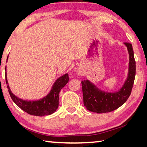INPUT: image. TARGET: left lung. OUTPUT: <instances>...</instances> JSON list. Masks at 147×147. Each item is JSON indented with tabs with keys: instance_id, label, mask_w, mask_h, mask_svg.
I'll list each match as a JSON object with an SVG mask.
<instances>
[{
	"instance_id": "8db88e82",
	"label": "left lung",
	"mask_w": 147,
	"mask_h": 147,
	"mask_svg": "<svg viewBox=\"0 0 147 147\" xmlns=\"http://www.w3.org/2000/svg\"><path fill=\"white\" fill-rule=\"evenodd\" d=\"M129 53L127 78L118 92L111 93L99 90L88 80L82 81L84 105L87 110L97 113L113 111L124 104L131 94L136 76V61L131 44L124 42Z\"/></svg>"
}]
</instances>
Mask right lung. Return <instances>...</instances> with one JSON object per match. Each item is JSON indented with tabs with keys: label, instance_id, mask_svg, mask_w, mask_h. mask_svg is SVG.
<instances>
[{
	"label": "right lung",
	"instance_id": "right-lung-1",
	"mask_svg": "<svg viewBox=\"0 0 147 147\" xmlns=\"http://www.w3.org/2000/svg\"><path fill=\"white\" fill-rule=\"evenodd\" d=\"M8 60V59H7ZM6 67L5 68V71ZM6 82L8 84L6 78V73H5ZM69 82V75L66 73L57 79L53 84L52 90L46 97L37 101H25L22 99L18 98L15 95L11 93L10 87L8 84L9 94L13 101L17 105L24 111L25 113L31 115L42 116L45 115H52L56 110L59 106V92L64 86Z\"/></svg>",
	"mask_w": 147,
	"mask_h": 147
}]
</instances>
